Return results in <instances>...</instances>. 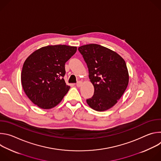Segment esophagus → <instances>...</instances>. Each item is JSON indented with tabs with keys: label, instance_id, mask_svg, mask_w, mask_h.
Segmentation results:
<instances>
[{
	"label": "esophagus",
	"instance_id": "esophagus-1",
	"mask_svg": "<svg viewBox=\"0 0 161 161\" xmlns=\"http://www.w3.org/2000/svg\"><path fill=\"white\" fill-rule=\"evenodd\" d=\"M82 84H83V82H82V81H78V82H77V83H76V86H77L78 87H80V86L82 85Z\"/></svg>",
	"mask_w": 161,
	"mask_h": 161
}]
</instances>
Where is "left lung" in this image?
I'll return each mask as SVG.
<instances>
[{
    "instance_id": "8db88e82",
    "label": "left lung",
    "mask_w": 161,
    "mask_h": 161,
    "mask_svg": "<svg viewBox=\"0 0 161 161\" xmlns=\"http://www.w3.org/2000/svg\"><path fill=\"white\" fill-rule=\"evenodd\" d=\"M86 63L90 81L94 87L93 96L86 103L93 109L104 111L115 105L129 83L128 69L117 52L97 44L78 48Z\"/></svg>"
}]
</instances>
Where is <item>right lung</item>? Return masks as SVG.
<instances>
[{
  "mask_svg": "<svg viewBox=\"0 0 161 161\" xmlns=\"http://www.w3.org/2000/svg\"><path fill=\"white\" fill-rule=\"evenodd\" d=\"M76 47L49 45L31 54L22 67L21 81L29 99L39 108L58 105L70 88L63 78L65 63L76 52Z\"/></svg>",
  "mask_w": 161,
  "mask_h": 161,
  "instance_id": "obj_1",
  "label": "right lung"
}]
</instances>
